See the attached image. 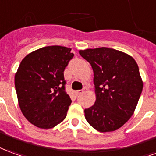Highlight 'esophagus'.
<instances>
[{
    "instance_id": "1",
    "label": "esophagus",
    "mask_w": 156,
    "mask_h": 156,
    "mask_svg": "<svg viewBox=\"0 0 156 156\" xmlns=\"http://www.w3.org/2000/svg\"><path fill=\"white\" fill-rule=\"evenodd\" d=\"M83 91H84L83 90H76L75 93H76V95H80V94H82Z\"/></svg>"
}]
</instances>
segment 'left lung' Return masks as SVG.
I'll use <instances>...</instances> for the list:
<instances>
[{"instance_id": "left-lung-1", "label": "left lung", "mask_w": 156, "mask_h": 156, "mask_svg": "<svg viewBox=\"0 0 156 156\" xmlns=\"http://www.w3.org/2000/svg\"><path fill=\"white\" fill-rule=\"evenodd\" d=\"M94 72L95 102L85 109L87 122L100 132L116 130L135 112L143 81L135 59L107 47L80 50Z\"/></svg>"}]
</instances>
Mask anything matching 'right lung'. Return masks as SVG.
Masks as SVG:
<instances>
[{
    "label": "right lung",
    "mask_w": 156,
    "mask_h": 156,
    "mask_svg": "<svg viewBox=\"0 0 156 156\" xmlns=\"http://www.w3.org/2000/svg\"><path fill=\"white\" fill-rule=\"evenodd\" d=\"M74 56L71 48L52 45L30 52L15 75L18 104L27 120L51 129L66 117L71 103L65 90L64 70Z\"/></svg>",
    "instance_id": "add662e5"
}]
</instances>
